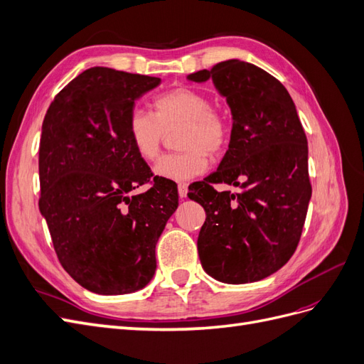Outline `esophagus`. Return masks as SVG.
<instances>
[{"mask_svg":"<svg viewBox=\"0 0 364 364\" xmlns=\"http://www.w3.org/2000/svg\"><path fill=\"white\" fill-rule=\"evenodd\" d=\"M178 191H179V197H181V199H185L186 194H188V186H186L185 183H179Z\"/></svg>","mask_w":364,"mask_h":364,"instance_id":"1","label":"esophagus"}]
</instances>
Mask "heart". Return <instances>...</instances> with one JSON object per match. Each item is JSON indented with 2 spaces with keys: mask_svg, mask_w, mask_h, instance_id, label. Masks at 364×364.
<instances>
[{
  "mask_svg": "<svg viewBox=\"0 0 364 364\" xmlns=\"http://www.w3.org/2000/svg\"><path fill=\"white\" fill-rule=\"evenodd\" d=\"M206 94L181 86L159 94L151 103L153 114L134 109L127 119V136L136 155L153 161L165 134L179 127L181 151L164 155L153 173L173 182H186L208 170L209 156H218L228 147L230 130L226 118L211 107Z\"/></svg>",
  "mask_w": 364,
  "mask_h": 364,
  "instance_id": "obj_1",
  "label": "heart"
}]
</instances>
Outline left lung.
<instances>
[{"label": "left lung", "instance_id": "8db88e82", "mask_svg": "<svg viewBox=\"0 0 364 364\" xmlns=\"http://www.w3.org/2000/svg\"><path fill=\"white\" fill-rule=\"evenodd\" d=\"M186 79H211L232 114L229 149L217 171L188 193L206 213L197 238L202 267L225 284L261 281L291 258L311 199L306 136L296 106L279 80L238 59ZM213 183L242 191L218 193Z\"/></svg>", "mask_w": 364, "mask_h": 364}]
</instances>
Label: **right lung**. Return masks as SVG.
I'll return each instance as SVG.
<instances>
[{"label":"right lung","instance_id":"add662e5","mask_svg":"<svg viewBox=\"0 0 364 364\" xmlns=\"http://www.w3.org/2000/svg\"><path fill=\"white\" fill-rule=\"evenodd\" d=\"M159 77L106 67L83 71L54 97L39 144V211L62 267L83 289L134 293L156 270V243L178 209V186L150 179L127 136L135 102Z\"/></svg>","mask_w":364,"mask_h":364}]
</instances>
